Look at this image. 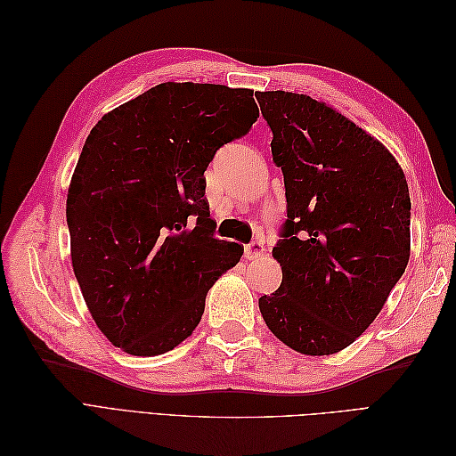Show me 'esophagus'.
Masks as SVG:
<instances>
[{
    "label": "esophagus",
    "instance_id": "1",
    "mask_svg": "<svg viewBox=\"0 0 456 456\" xmlns=\"http://www.w3.org/2000/svg\"><path fill=\"white\" fill-rule=\"evenodd\" d=\"M243 251H245V258L247 260H253V258H256V256H260L262 253H265V241L255 240L251 243H247Z\"/></svg>",
    "mask_w": 456,
    "mask_h": 456
}]
</instances>
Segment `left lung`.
<instances>
[{"label":"left lung","mask_w":456,"mask_h":456,"mask_svg":"<svg viewBox=\"0 0 456 456\" xmlns=\"http://www.w3.org/2000/svg\"><path fill=\"white\" fill-rule=\"evenodd\" d=\"M256 101L287 200L272 251L283 280L258 308L289 348L337 354L372 323L407 268L405 175L379 141L323 102L287 91Z\"/></svg>","instance_id":"obj_1"}]
</instances>
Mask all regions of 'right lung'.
<instances>
[{
    "mask_svg": "<svg viewBox=\"0 0 456 456\" xmlns=\"http://www.w3.org/2000/svg\"><path fill=\"white\" fill-rule=\"evenodd\" d=\"M256 118L251 89L167 81L91 129L66 200L72 266L94 323L123 352L178 346L240 262L241 245L215 238L203 173Z\"/></svg>",
    "mask_w": 456,
    "mask_h": 456,
    "instance_id": "add662e5",
    "label": "right lung"
}]
</instances>
